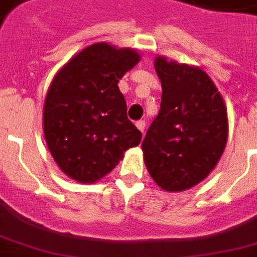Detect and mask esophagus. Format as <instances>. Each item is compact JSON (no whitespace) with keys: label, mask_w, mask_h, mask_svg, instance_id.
Masks as SVG:
<instances>
[{"label":"esophagus","mask_w":257,"mask_h":257,"mask_svg":"<svg viewBox=\"0 0 257 257\" xmlns=\"http://www.w3.org/2000/svg\"><path fill=\"white\" fill-rule=\"evenodd\" d=\"M136 126H137V128H139V129H140L141 132L144 133V131H145V121H144V120H139V121H137V122H136Z\"/></svg>","instance_id":"obj_1"}]
</instances>
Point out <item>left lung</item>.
I'll list each match as a JSON object with an SVG mask.
<instances>
[{"instance_id":"8db88e82","label":"left lung","mask_w":257,"mask_h":257,"mask_svg":"<svg viewBox=\"0 0 257 257\" xmlns=\"http://www.w3.org/2000/svg\"><path fill=\"white\" fill-rule=\"evenodd\" d=\"M161 81L160 112L141 144L155 183L183 192L215 168L228 139L227 106L211 77L199 66L155 58Z\"/></svg>"}]
</instances>
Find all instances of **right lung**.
<instances>
[{"label":"right lung","instance_id":"obj_1","mask_svg":"<svg viewBox=\"0 0 257 257\" xmlns=\"http://www.w3.org/2000/svg\"><path fill=\"white\" fill-rule=\"evenodd\" d=\"M140 58L135 49L97 42L74 54L50 82L44 135L56 164L70 179L97 183L140 144L143 135L128 120L117 85Z\"/></svg>","mask_w":257,"mask_h":257}]
</instances>
